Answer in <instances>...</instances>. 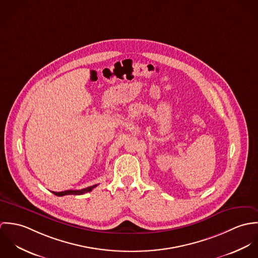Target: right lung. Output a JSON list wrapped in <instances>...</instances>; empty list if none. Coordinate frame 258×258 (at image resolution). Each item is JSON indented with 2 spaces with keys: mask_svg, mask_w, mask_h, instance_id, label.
<instances>
[{
  "mask_svg": "<svg viewBox=\"0 0 258 258\" xmlns=\"http://www.w3.org/2000/svg\"><path fill=\"white\" fill-rule=\"evenodd\" d=\"M95 186H97V184H93L91 186H88V187H85L82 189H78V190L69 189V190H64V191H52V192L57 197H62V196H67V195H82V194L91 191Z\"/></svg>",
  "mask_w": 258,
  "mask_h": 258,
  "instance_id": "1",
  "label": "right lung"
}]
</instances>
